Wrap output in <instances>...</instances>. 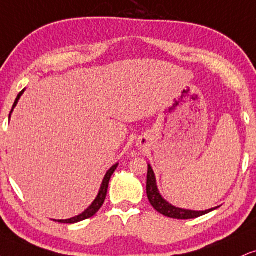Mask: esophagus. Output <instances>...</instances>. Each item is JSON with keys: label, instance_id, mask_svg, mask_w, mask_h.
<instances>
[{"label": "esophagus", "instance_id": "esophagus-1", "mask_svg": "<svg viewBox=\"0 0 256 256\" xmlns=\"http://www.w3.org/2000/svg\"><path fill=\"white\" fill-rule=\"evenodd\" d=\"M137 146L138 148H146V140H143V138H140L137 140Z\"/></svg>", "mask_w": 256, "mask_h": 256}]
</instances>
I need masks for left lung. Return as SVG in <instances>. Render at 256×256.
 <instances>
[{"label":"left lung","instance_id":"1","mask_svg":"<svg viewBox=\"0 0 256 256\" xmlns=\"http://www.w3.org/2000/svg\"><path fill=\"white\" fill-rule=\"evenodd\" d=\"M146 196L149 199L150 204L156 211L163 214V216L169 218H175V220H192V218H196L204 214H208V212L216 210L220 206L216 208H208L205 211H194V210H187V208H176V206L172 205L168 202L160 193L158 188V184H156V176L154 173L152 166L148 164V176H146Z\"/></svg>","mask_w":256,"mask_h":256}]
</instances>
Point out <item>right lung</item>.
I'll return each mask as SVG.
<instances>
[{
	"instance_id": "1",
	"label": "right lung",
	"mask_w": 256,
	"mask_h": 256,
	"mask_svg": "<svg viewBox=\"0 0 256 256\" xmlns=\"http://www.w3.org/2000/svg\"><path fill=\"white\" fill-rule=\"evenodd\" d=\"M26 90V89H24V90H21L19 95H18V98H15V102L13 104V108H12L10 113H9V119H10V116L12 113H13V110L15 107H16L18 102H19L21 95L24 94V92ZM119 163H116V164H113L112 167H110L108 170L106 172V174H104V178L102 180V184H101L100 186V190H98V193L96 196V198L94 199V202H92L90 205L88 206V208H86L84 211L82 212L81 214H78V216H75L72 218H69V220H54V222H58V223H66V224H74V223H78V222H81V220H87V218H90L93 217L96 212L100 210V208L102 206L104 199H106V196H107V188H108V184H110V176H112L113 173L116 172V167H118Z\"/></svg>"
}]
</instances>
